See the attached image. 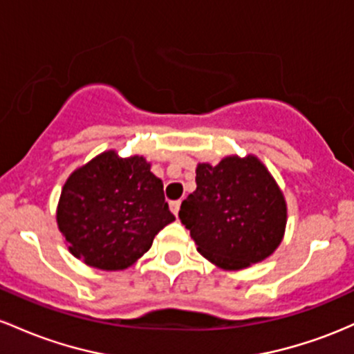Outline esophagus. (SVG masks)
I'll use <instances>...</instances> for the list:
<instances>
[{
	"label": "esophagus",
	"instance_id": "1",
	"mask_svg": "<svg viewBox=\"0 0 354 354\" xmlns=\"http://www.w3.org/2000/svg\"><path fill=\"white\" fill-rule=\"evenodd\" d=\"M178 209H180V201H174V202H170V210H172L174 214H178Z\"/></svg>",
	"mask_w": 354,
	"mask_h": 354
}]
</instances>
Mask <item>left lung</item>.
<instances>
[{
  "label": "left lung",
  "mask_w": 354,
  "mask_h": 354,
  "mask_svg": "<svg viewBox=\"0 0 354 354\" xmlns=\"http://www.w3.org/2000/svg\"><path fill=\"white\" fill-rule=\"evenodd\" d=\"M196 184L178 217L202 256L224 269L248 268L271 256L283 239L286 202L256 157L201 164Z\"/></svg>",
  "instance_id": "obj_1"
}]
</instances>
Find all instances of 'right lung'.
<instances>
[{"label": "right lung", "mask_w": 354, "mask_h": 354, "mask_svg": "<svg viewBox=\"0 0 354 354\" xmlns=\"http://www.w3.org/2000/svg\"><path fill=\"white\" fill-rule=\"evenodd\" d=\"M57 221L75 257L117 271L144 256L158 230L176 217L145 158H120L110 150L71 174Z\"/></svg>", "instance_id": "right-lung-1"}]
</instances>
